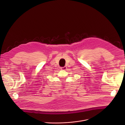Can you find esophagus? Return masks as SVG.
Masks as SVG:
<instances>
[{
    "mask_svg": "<svg viewBox=\"0 0 125 125\" xmlns=\"http://www.w3.org/2000/svg\"><path fill=\"white\" fill-rule=\"evenodd\" d=\"M67 67H66V66H65V67H61V69L62 70H66V69H67Z\"/></svg>",
    "mask_w": 125,
    "mask_h": 125,
    "instance_id": "34e87169",
    "label": "esophagus"
}]
</instances>
